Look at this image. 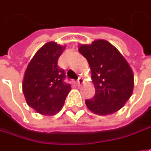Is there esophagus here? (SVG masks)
<instances>
[{"label":"esophagus","mask_w":151,"mask_h":151,"mask_svg":"<svg viewBox=\"0 0 151 151\" xmlns=\"http://www.w3.org/2000/svg\"><path fill=\"white\" fill-rule=\"evenodd\" d=\"M83 82H84V81H83V79L82 78H79L78 79V82H77V83H78V85H80V84H82Z\"/></svg>","instance_id":"1"}]
</instances>
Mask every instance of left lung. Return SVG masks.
Wrapping results in <instances>:
<instances>
[{"instance_id": "1", "label": "left lung", "mask_w": 151, "mask_h": 151, "mask_svg": "<svg viewBox=\"0 0 151 151\" xmlns=\"http://www.w3.org/2000/svg\"><path fill=\"white\" fill-rule=\"evenodd\" d=\"M78 51L89 63L95 88L93 98L85 100L88 109L98 115L119 110L134 89V73L127 61L114 46L103 39L80 44Z\"/></svg>"}]
</instances>
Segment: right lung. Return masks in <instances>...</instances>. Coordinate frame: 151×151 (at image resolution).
Listing matches in <instances>:
<instances>
[{"mask_svg":"<svg viewBox=\"0 0 151 151\" xmlns=\"http://www.w3.org/2000/svg\"><path fill=\"white\" fill-rule=\"evenodd\" d=\"M65 46L47 42L30 61L24 74L22 91L27 104L42 115H53L63 108L71 85L64 82V70L58 60Z\"/></svg>","mask_w":151,"mask_h":151,"instance_id":"right-lung-1","label":"right lung"}]
</instances>
